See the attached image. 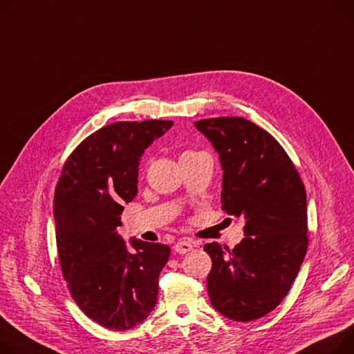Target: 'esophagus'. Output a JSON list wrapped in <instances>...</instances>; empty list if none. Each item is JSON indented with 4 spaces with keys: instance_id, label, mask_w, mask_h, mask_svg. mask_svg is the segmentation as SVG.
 <instances>
[{
    "instance_id": "esophagus-1",
    "label": "esophagus",
    "mask_w": 354,
    "mask_h": 354,
    "mask_svg": "<svg viewBox=\"0 0 354 354\" xmlns=\"http://www.w3.org/2000/svg\"><path fill=\"white\" fill-rule=\"evenodd\" d=\"M174 249H175V252H178V253H182V254H183V253L191 252V250L194 249V246H192L191 241H186V239H183V241H179L178 243H175Z\"/></svg>"
}]
</instances>
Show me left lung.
Listing matches in <instances>:
<instances>
[{
	"mask_svg": "<svg viewBox=\"0 0 354 354\" xmlns=\"http://www.w3.org/2000/svg\"><path fill=\"white\" fill-rule=\"evenodd\" d=\"M219 153L222 209L245 221L232 250L206 243L210 303L227 319L252 322L290 290L308 250V205L293 162L265 129L241 116L195 122Z\"/></svg>",
	"mask_w": 354,
	"mask_h": 354,
	"instance_id": "obj_1",
	"label": "left lung"
}]
</instances>
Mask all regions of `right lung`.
Wrapping results in <instances>:
<instances>
[{
  "label": "right lung",
  "mask_w": 354,
  "mask_h": 354,
  "mask_svg": "<svg viewBox=\"0 0 354 354\" xmlns=\"http://www.w3.org/2000/svg\"><path fill=\"white\" fill-rule=\"evenodd\" d=\"M172 121L115 122L89 135L66 159L54 196L59 263L80 309L112 330L142 323L158 300L171 249L118 234L124 205L138 194L145 149Z\"/></svg>",
  "instance_id": "1"
}]
</instances>
